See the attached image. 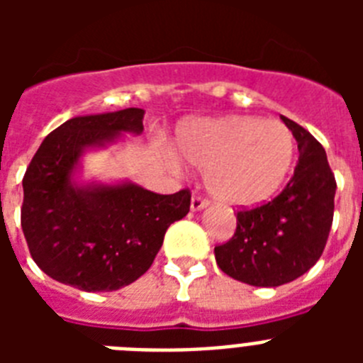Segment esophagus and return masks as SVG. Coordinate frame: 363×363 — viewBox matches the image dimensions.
<instances>
[{
	"mask_svg": "<svg viewBox=\"0 0 363 363\" xmlns=\"http://www.w3.org/2000/svg\"><path fill=\"white\" fill-rule=\"evenodd\" d=\"M207 205H209V200H207V198L200 196V194H196V192L192 194V198H191V209L192 211H201L203 207H207Z\"/></svg>",
	"mask_w": 363,
	"mask_h": 363,
	"instance_id": "esophagus-1",
	"label": "esophagus"
}]
</instances>
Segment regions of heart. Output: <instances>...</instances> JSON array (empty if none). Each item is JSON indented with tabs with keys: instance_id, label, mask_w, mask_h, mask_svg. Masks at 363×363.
Segmentation results:
<instances>
[{
	"instance_id": "heart-1",
	"label": "heart",
	"mask_w": 363,
	"mask_h": 363,
	"mask_svg": "<svg viewBox=\"0 0 363 363\" xmlns=\"http://www.w3.org/2000/svg\"><path fill=\"white\" fill-rule=\"evenodd\" d=\"M179 156L205 171L213 196L236 207L264 203L280 191L294 160V138L280 121L225 116L185 125Z\"/></svg>"
}]
</instances>
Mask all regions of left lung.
<instances>
[{"label":"left lung","instance_id":"1","mask_svg":"<svg viewBox=\"0 0 363 363\" xmlns=\"http://www.w3.org/2000/svg\"><path fill=\"white\" fill-rule=\"evenodd\" d=\"M296 138L298 163L271 201L236 211L233 238L214 247L216 264L234 280L278 287L309 271L325 249L335 214L336 179L322 143L281 116Z\"/></svg>","mask_w":363,"mask_h":363}]
</instances>
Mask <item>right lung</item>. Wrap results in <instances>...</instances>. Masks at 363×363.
I'll list each match as a JSON object with an SVG mask.
<instances>
[{
    "instance_id": "1",
    "label": "right lung",
    "mask_w": 363,
    "mask_h": 363,
    "mask_svg": "<svg viewBox=\"0 0 363 363\" xmlns=\"http://www.w3.org/2000/svg\"><path fill=\"white\" fill-rule=\"evenodd\" d=\"M142 108L79 116L45 138L23 176L21 229L38 267L86 293L118 291L145 274L165 230L191 209V191L156 194L134 184L74 187L85 147L143 130Z\"/></svg>"
}]
</instances>
